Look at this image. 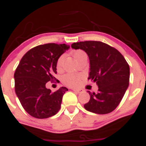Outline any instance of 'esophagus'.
<instances>
[{"label":"esophagus","mask_w":146,"mask_h":146,"mask_svg":"<svg viewBox=\"0 0 146 146\" xmlns=\"http://www.w3.org/2000/svg\"><path fill=\"white\" fill-rule=\"evenodd\" d=\"M72 90H73L74 92H76V93H81V92H82V89H77V88H73Z\"/></svg>","instance_id":"34e87169"}]
</instances>
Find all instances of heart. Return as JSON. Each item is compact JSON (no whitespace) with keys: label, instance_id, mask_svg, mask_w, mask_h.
<instances>
[{"label":"heart","instance_id":"b5f03b06","mask_svg":"<svg viewBox=\"0 0 146 146\" xmlns=\"http://www.w3.org/2000/svg\"><path fill=\"white\" fill-rule=\"evenodd\" d=\"M84 55H86V53L83 50H78L74 51L73 53V56L74 57L77 62H79V60L82 58V56ZM64 59V55H62L58 58L56 61V68L60 70L62 68V63ZM82 79V74H76V73H66L64 75L62 76V82L65 84L66 85L70 87H76L81 83V80Z\"/></svg>","mask_w":146,"mask_h":146}]
</instances>
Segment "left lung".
<instances>
[{
	"mask_svg": "<svg viewBox=\"0 0 146 146\" xmlns=\"http://www.w3.org/2000/svg\"><path fill=\"white\" fill-rule=\"evenodd\" d=\"M73 49H81L90 60L88 79L97 84L96 94L89 92L90 100L84 104L87 111L106 114L114 111L120 103L129 84L128 62L117 49L96 41L73 43Z\"/></svg>",
	"mask_w": 146,
	"mask_h": 146,
	"instance_id": "8db88e82",
	"label": "left lung"
}]
</instances>
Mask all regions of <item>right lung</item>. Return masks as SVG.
<instances>
[{
    "label": "right lung",
    "mask_w": 146,
    "mask_h": 146,
    "mask_svg": "<svg viewBox=\"0 0 146 146\" xmlns=\"http://www.w3.org/2000/svg\"><path fill=\"white\" fill-rule=\"evenodd\" d=\"M69 47L54 43L38 45L21 59L14 74L15 90L24 109L32 117L48 118L61 108L63 95L68 89L62 87L51 92L46 83L56 79V61Z\"/></svg>",
    "instance_id": "right-lung-1"
}]
</instances>
